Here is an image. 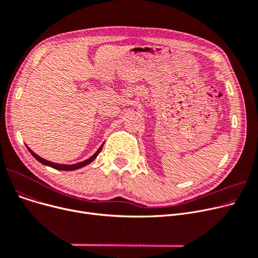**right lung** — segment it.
<instances>
[{
	"mask_svg": "<svg viewBox=\"0 0 258 258\" xmlns=\"http://www.w3.org/2000/svg\"><path fill=\"white\" fill-rule=\"evenodd\" d=\"M104 142L100 145V147L98 148V150L96 151V153H95L93 156H91L89 159L83 161V162H79V163H76V164H59V163H54V162H51V161H48V160H45L44 158L39 157L38 155H36L33 151H31L30 148L28 147V145H26L27 150L29 151V153L39 162V163H42L46 166H49V167H52L54 169H57V170H64V171H69V170H76V169H79L81 167H85L86 165L90 164L91 162H93L95 159H96V157L99 155V153L101 152L102 150V146H103Z\"/></svg>",
	"mask_w": 258,
	"mask_h": 258,
	"instance_id": "obj_1",
	"label": "right lung"
}]
</instances>
